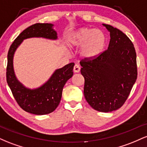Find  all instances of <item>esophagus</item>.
Segmentation results:
<instances>
[{
	"mask_svg": "<svg viewBox=\"0 0 147 147\" xmlns=\"http://www.w3.org/2000/svg\"><path fill=\"white\" fill-rule=\"evenodd\" d=\"M80 66L79 65H77V64H75L73 68V71L75 72H79L80 71Z\"/></svg>",
	"mask_w": 147,
	"mask_h": 147,
	"instance_id": "34e87169",
	"label": "esophagus"
}]
</instances>
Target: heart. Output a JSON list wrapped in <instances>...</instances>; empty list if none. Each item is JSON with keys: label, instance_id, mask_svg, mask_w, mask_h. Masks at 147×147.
Returning a JSON list of instances; mask_svg holds the SVG:
<instances>
[{"label": "heart", "instance_id": "obj_1", "mask_svg": "<svg viewBox=\"0 0 147 147\" xmlns=\"http://www.w3.org/2000/svg\"><path fill=\"white\" fill-rule=\"evenodd\" d=\"M68 43L71 48L82 46L81 55L85 58L91 59L102 53L106 44V37L100 30L82 28L69 35Z\"/></svg>", "mask_w": 147, "mask_h": 147}]
</instances>
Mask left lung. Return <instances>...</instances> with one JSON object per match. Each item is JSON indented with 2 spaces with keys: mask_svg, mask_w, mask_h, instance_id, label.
Returning a JSON list of instances; mask_svg holds the SVG:
<instances>
[{
  "mask_svg": "<svg viewBox=\"0 0 147 147\" xmlns=\"http://www.w3.org/2000/svg\"><path fill=\"white\" fill-rule=\"evenodd\" d=\"M110 32L108 49L94 58L80 61L85 79L84 94L92 109L109 113L122 107L138 76L134 45L125 34L103 24Z\"/></svg>",
  "mask_w": 147,
  "mask_h": 147,
  "instance_id": "obj_1",
  "label": "left lung"
}]
</instances>
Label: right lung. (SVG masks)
I'll return each instance as SVG.
<instances>
[{
    "instance_id": "1",
    "label": "right lung",
    "mask_w": 147,
    "mask_h": 147,
    "mask_svg": "<svg viewBox=\"0 0 147 147\" xmlns=\"http://www.w3.org/2000/svg\"><path fill=\"white\" fill-rule=\"evenodd\" d=\"M51 23H36L28 27L17 36L10 46L7 55V82L13 96L22 109L30 113L46 115L53 112L59 104L62 90L67 81L73 75L75 63L67 64L57 69L50 78L38 88H28L22 84L15 75L13 58L15 51L24 39L32 37H42L56 40L57 33Z\"/></svg>"
}]
</instances>
